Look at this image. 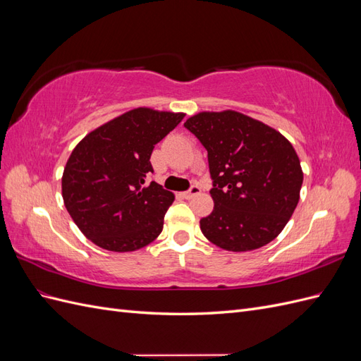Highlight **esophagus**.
I'll list each match as a JSON object with an SVG mask.
<instances>
[{
    "label": "esophagus",
    "instance_id": "esophagus-1",
    "mask_svg": "<svg viewBox=\"0 0 361 361\" xmlns=\"http://www.w3.org/2000/svg\"><path fill=\"white\" fill-rule=\"evenodd\" d=\"M200 187H199V185H192V187L188 190V191H185L182 195H183V197L185 199H192L194 197V195H197V194H200Z\"/></svg>",
    "mask_w": 361,
    "mask_h": 361
}]
</instances>
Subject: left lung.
I'll return each instance as SVG.
<instances>
[{
    "label": "left lung",
    "mask_w": 361,
    "mask_h": 361,
    "mask_svg": "<svg viewBox=\"0 0 361 361\" xmlns=\"http://www.w3.org/2000/svg\"><path fill=\"white\" fill-rule=\"evenodd\" d=\"M207 150L214 211L203 235L228 251L267 245L283 231L300 200L297 152L276 129L236 111L199 113L183 123Z\"/></svg>",
    "instance_id": "left-lung-1"
}]
</instances>
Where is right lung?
<instances>
[{"label":"right lung","mask_w":361,"mask_h":361,"mask_svg":"<svg viewBox=\"0 0 361 361\" xmlns=\"http://www.w3.org/2000/svg\"><path fill=\"white\" fill-rule=\"evenodd\" d=\"M183 113L135 108L85 135L64 167V206L80 231L97 247L135 251L162 232L173 192L147 176L157 143Z\"/></svg>","instance_id":"1"}]
</instances>
